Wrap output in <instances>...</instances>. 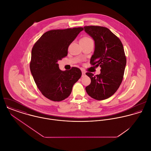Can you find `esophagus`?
Wrapping results in <instances>:
<instances>
[{
    "mask_svg": "<svg viewBox=\"0 0 151 151\" xmlns=\"http://www.w3.org/2000/svg\"><path fill=\"white\" fill-rule=\"evenodd\" d=\"M86 75V72L84 71H82V76H84Z\"/></svg>",
    "mask_w": 151,
    "mask_h": 151,
    "instance_id": "1",
    "label": "esophagus"
}]
</instances>
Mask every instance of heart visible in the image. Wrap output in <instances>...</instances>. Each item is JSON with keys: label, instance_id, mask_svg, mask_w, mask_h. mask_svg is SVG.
<instances>
[{"label": "heart", "instance_id": "heart-1", "mask_svg": "<svg viewBox=\"0 0 151 151\" xmlns=\"http://www.w3.org/2000/svg\"><path fill=\"white\" fill-rule=\"evenodd\" d=\"M90 40H92L90 38L87 37H84L81 39V41H88Z\"/></svg>", "mask_w": 151, "mask_h": 151}]
</instances>
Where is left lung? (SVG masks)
<instances>
[{
    "label": "left lung",
    "mask_w": 151,
    "mask_h": 151,
    "mask_svg": "<svg viewBox=\"0 0 151 151\" xmlns=\"http://www.w3.org/2000/svg\"><path fill=\"white\" fill-rule=\"evenodd\" d=\"M84 28L95 41L90 63L101 67L98 75L86 73L91 82L86 90L91 98L104 100L113 95L122 82L126 65L124 47L120 39L106 27L90 25Z\"/></svg>",
    "instance_id": "1"
}]
</instances>
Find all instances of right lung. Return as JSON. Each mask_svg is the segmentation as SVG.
<instances>
[{"instance_id": "obj_1", "label": "right lung", "mask_w": 151, "mask_h": 151, "mask_svg": "<svg viewBox=\"0 0 151 151\" xmlns=\"http://www.w3.org/2000/svg\"><path fill=\"white\" fill-rule=\"evenodd\" d=\"M83 27L53 29L46 32L34 44L31 52L30 70L43 96L53 101H62L70 95L74 84L80 78L77 67L59 69L58 60L67 56L68 47Z\"/></svg>"}]
</instances>
